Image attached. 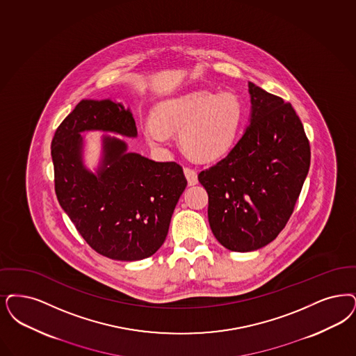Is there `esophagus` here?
<instances>
[{"label":"esophagus","mask_w":356,"mask_h":356,"mask_svg":"<svg viewBox=\"0 0 356 356\" xmlns=\"http://www.w3.org/2000/svg\"><path fill=\"white\" fill-rule=\"evenodd\" d=\"M184 175L188 180V184L195 185L197 184V172L195 171L193 168H189V167H184Z\"/></svg>","instance_id":"34e87169"}]
</instances>
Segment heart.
<instances>
[{"mask_svg":"<svg viewBox=\"0 0 356 356\" xmlns=\"http://www.w3.org/2000/svg\"><path fill=\"white\" fill-rule=\"evenodd\" d=\"M241 119L242 106L236 95L197 91L160 103L156 123L147 122L144 135L151 145L160 148L170 140L167 129H181L180 143L186 154L214 160L232 148Z\"/></svg>","mask_w":356,"mask_h":356,"instance_id":"heart-1","label":"heart"}]
</instances>
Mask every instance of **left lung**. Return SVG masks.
I'll return each instance as SVG.
<instances>
[{
  "instance_id": "1",
  "label": "left lung",
  "mask_w": 356,
  "mask_h": 356,
  "mask_svg": "<svg viewBox=\"0 0 356 356\" xmlns=\"http://www.w3.org/2000/svg\"><path fill=\"white\" fill-rule=\"evenodd\" d=\"M250 126L199 173L214 237L233 252L270 243L286 227L310 168V143L290 103L249 82Z\"/></svg>"
}]
</instances>
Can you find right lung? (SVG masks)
I'll use <instances>...</instances> for the list:
<instances>
[{
  "instance_id": "add662e5",
  "label": "right lung",
  "mask_w": 356,
  "mask_h": 356,
  "mask_svg": "<svg viewBox=\"0 0 356 356\" xmlns=\"http://www.w3.org/2000/svg\"><path fill=\"white\" fill-rule=\"evenodd\" d=\"M102 129L136 136L134 116L111 100H81L51 142L57 199L97 253L118 261L155 254L165 241L175 207L186 186L183 167L127 152V144L103 139L97 175L82 163L81 132Z\"/></svg>"
}]
</instances>
